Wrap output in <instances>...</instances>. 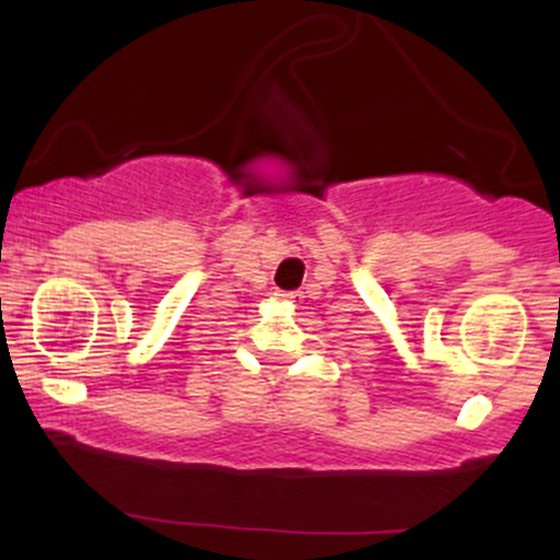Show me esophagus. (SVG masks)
I'll use <instances>...</instances> for the list:
<instances>
[{
  "label": "esophagus",
  "mask_w": 560,
  "mask_h": 560,
  "mask_svg": "<svg viewBox=\"0 0 560 560\" xmlns=\"http://www.w3.org/2000/svg\"><path fill=\"white\" fill-rule=\"evenodd\" d=\"M276 298L287 300V302H294V300H298V292H284V289H279V292H276Z\"/></svg>",
  "instance_id": "obj_1"
}]
</instances>
